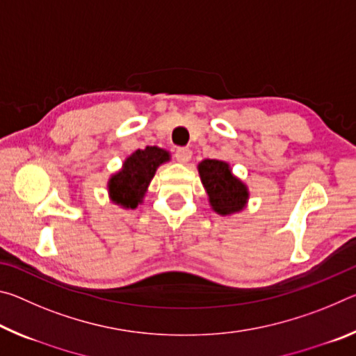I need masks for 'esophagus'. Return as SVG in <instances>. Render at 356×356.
Here are the masks:
<instances>
[{"mask_svg":"<svg viewBox=\"0 0 356 356\" xmlns=\"http://www.w3.org/2000/svg\"><path fill=\"white\" fill-rule=\"evenodd\" d=\"M174 155H176V160L180 163H186V161L191 160V150L188 147H177Z\"/></svg>","mask_w":356,"mask_h":356,"instance_id":"obj_1","label":"esophagus"}]
</instances>
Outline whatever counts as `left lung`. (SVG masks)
<instances>
[{
    "mask_svg": "<svg viewBox=\"0 0 356 356\" xmlns=\"http://www.w3.org/2000/svg\"><path fill=\"white\" fill-rule=\"evenodd\" d=\"M204 188L209 195L210 206L220 215L240 212L248 201L246 185L232 176L226 161L204 160L197 166Z\"/></svg>",
    "mask_w": 356,
    "mask_h": 356,
    "instance_id": "left-lung-1",
    "label": "left lung"
}]
</instances>
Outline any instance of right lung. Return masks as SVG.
Wrapping results in <instances>:
<instances>
[{
  "label": "right lung",
  "instance_id": "add662e5",
  "mask_svg": "<svg viewBox=\"0 0 356 356\" xmlns=\"http://www.w3.org/2000/svg\"><path fill=\"white\" fill-rule=\"evenodd\" d=\"M170 160L165 149L147 146L138 149L124 161L122 170L111 176L108 191L113 202L125 209H135L143 201L147 185L161 163Z\"/></svg>",
  "mask_w": 356,
  "mask_h": 356
}]
</instances>
